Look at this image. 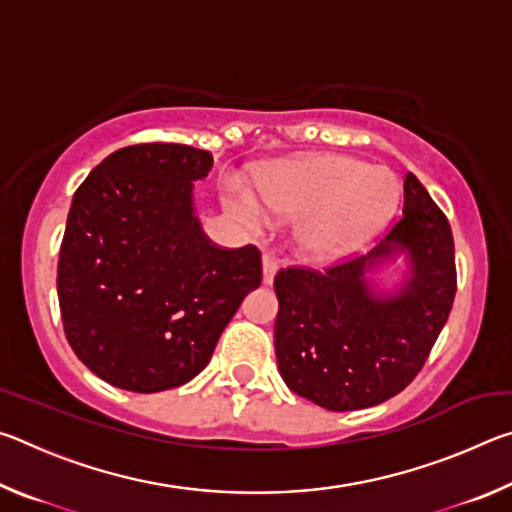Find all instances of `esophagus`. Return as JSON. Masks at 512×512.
Listing matches in <instances>:
<instances>
[{
	"label": "esophagus",
	"instance_id": "obj_1",
	"mask_svg": "<svg viewBox=\"0 0 512 512\" xmlns=\"http://www.w3.org/2000/svg\"><path fill=\"white\" fill-rule=\"evenodd\" d=\"M275 273H277V262H275L271 255L264 253L262 255V282L264 284H273Z\"/></svg>",
	"mask_w": 512,
	"mask_h": 512
}]
</instances>
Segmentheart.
<instances>
[{"instance_id":"heart-1","label":"heart","mask_w":512,"mask_h":512,"mask_svg":"<svg viewBox=\"0 0 512 512\" xmlns=\"http://www.w3.org/2000/svg\"><path fill=\"white\" fill-rule=\"evenodd\" d=\"M259 194L267 205L237 189L232 210L250 225L302 219L298 253L309 262H334L350 255L391 219L400 203V183L386 167H368L348 155H316L275 167L262 176Z\"/></svg>"}]
</instances>
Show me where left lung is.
<instances>
[{
	"mask_svg": "<svg viewBox=\"0 0 512 512\" xmlns=\"http://www.w3.org/2000/svg\"><path fill=\"white\" fill-rule=\"evenodd\" d=\"M404 254L410 271L393 294L367 273ZM275 357L293 393L327 411H357L391 400L422 370L456 296L454 237L447 216L413 173L404 210L368 255L327 271L282 268Z\"/></svg>",
	"mask_w": 512,
	"mask_h": 512,
	"instance_id": "1",
	"label": "left lung"
}]
</instances>
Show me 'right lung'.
Here are the masks:
<instances>
[{"instance_id": "1", "label": "right lung", "mask_w": 512, "mask_h": 512, "mask_svg": "<svg viewBox=\"0 0 512 512\" xmlns=\"http://www.w3.org/2000/svg\"><path fill=\"white\" fill-rule=\"evenodd\" d=\"M212 162L185 144L126 146L72 198L56 277L65 336L94 375L124 391L194 379L262 282L259 250L210 244L194 214V180Z\"/></svg>"}]
</instances>
